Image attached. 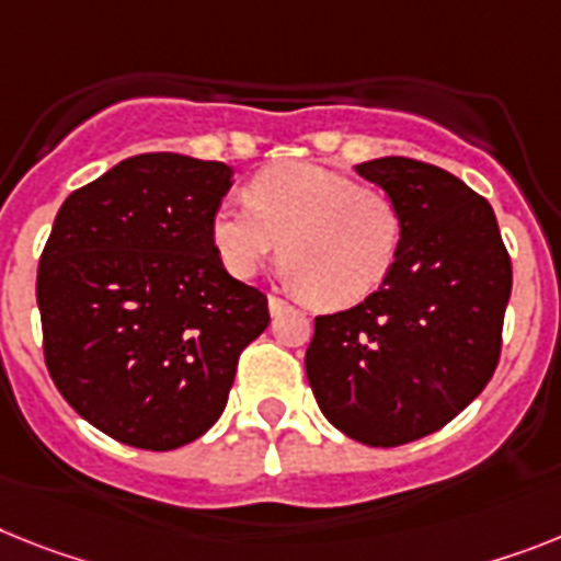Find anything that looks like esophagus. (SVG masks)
I'll return each mask as SVG.
<instances>
[{
  "mask_svg": "<svg viewBox=\"0 0 561 561\" xmlns=\"http://www.w3.org/2000/svg\"><path fill=\"white\" fill-rule=\"evenodd\" d=\"M285 308H288V302H285V299H279V296H267V310H271L273 317H276V313H282Z\"/></svg>",
  "mask_w": 561,
  "mask_h": 561,
  "instance_id": "esophagus-1",
  "label": "esophagus"
}]
</instances>
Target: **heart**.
Returning <instances> with one entry per match:
<instances>
[{"instance_id":"b5f03b06","label":"heart","mask_w":561,"mask_h":561,"mask_svg":"<svg viewBox=\"0 0 561 561\" xmlns=\"http://www.w3.org/2000/svg\"><path fill=\"white\" fill-rule=\"evenodd\" d=\"M402 208L390 193L310 162L271 164L248 202L210 216V242L225 271L248 279L282 244V279L313 305L345 308L374 294L397 265Z\"/></svg>"}]
</instances>
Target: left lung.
<instances>
[{
	"instance_id": "1",
	"label": "left lung",
	"mask_w": 561,
	"mask_h": 561,
	"mask_svg": "<svg viewBox=\"0 0 561 561\" xmlns=\"http://www.w3.org/2000/svg\"><path fill=\"white\" fill-rule=\"evenodd\" d=\"M356 173L402 208V251L365 302L317 317L305 374L333 427L397 448L448 425L491 382L513 271L493 208L454 173L404 157Z\"/></svg>"
}]
</instances>
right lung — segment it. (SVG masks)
Wrapping results in <instances>:
<instances>
[{
  "mask_svg": "<svg viewBox=\"0 0 561 561\" xmlns=\"http://www.w3.org/2000/svg\"><path fill=\"white\" fill-rule=\"evenodd\" d=\"M233 168L139 153L62 202L36 302L59 393L122 445L173 450L222 416L267 296L233 279L210 216Z\"/></svg>",
  "mask_w": 561,
  "mask_h": 561,
  "instance_id": "obj_1",
  "label": "right lung"
}]
</instances>
